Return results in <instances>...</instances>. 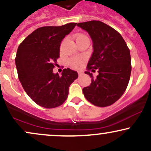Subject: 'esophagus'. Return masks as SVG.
I'll use <instances>...</instances> for the list:
<instances>
[{"mask_svg":"<svg viewBox=\"0 0 151 151\" xmlns=\"http://www.w3.org/2000/svg\"><path fill=\"white\" fill-rule=\"evenodd\" d=\"M83 74H84V73H83L82 72H78V74H79V76H81Z\"/></svg>","mask_w":151,"mask_h":151,"instance_id":"1","label":"esophagus"}]
</instances>
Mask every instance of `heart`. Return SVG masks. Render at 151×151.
Masks as SVG:
<instances>
[{
  "instance_id": "heart-1",
  "label": "heart",
  "mask_w": 151,
  "mask_h": 151,
  "mask_svg": "<svg viewBox=\"0 0 151 151\" xmlns=\"http://www.w3.org/2000/svg\"><path fill=\"white\" fill-rule=\"evenodd\" d=\"M86 36L85 35L79 33L76 35V40H78L81 39V38L86 37ZM84 61H85V59L83 57H77V58H74L70 61V65L71 67L74 69H79L82 67L83 64H84Z\"/></svg>"
}]
</instances>
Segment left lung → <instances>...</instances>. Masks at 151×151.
Listing matches in <instances>:
<instances>
[{"instance_id": "left-lung-1", "label": "left lung", "mask_w": 151, "mask_h": 151, "mask_svg": "<svg viewBox=\"0 0 151 151\" xmlns=\"http://www.w3.org/2000/svg\"><path fill=\"white\" fill-rule=\"evenodd\" d=\"M87 31L93 42V52L87 65L92 78L89 86L83 89L84 96L92 104L105 107L113 104L125 92L131 72V55L121 34L113 27L99 20L77 24ZM97 69L99 75L93 77L89 70Z\"/></svg>"}]
</instances>
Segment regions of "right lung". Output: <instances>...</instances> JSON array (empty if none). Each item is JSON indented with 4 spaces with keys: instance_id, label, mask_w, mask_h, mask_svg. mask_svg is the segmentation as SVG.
Segmentation results:
<instances>
[{
    "instance_id": "1",
    "label": "right lung",
    "mask_w": 151,
    "mask_h": 151,
    "mask_svg": "<svg viewBox=\"0 0 151 151\" xmlns=\"http://www.w3.org/2000/svg\"><path fill=\"white\" fill-rule=\"evenodd\" d=\"M76 24L39 27L17 50L15 61L19 80L31 99L44 108L62 105L68 96L70 84L78 77L77 72L70 68L64 69L62 76L53 73L62 40Z\"/></svg>"
}]
</instances>
